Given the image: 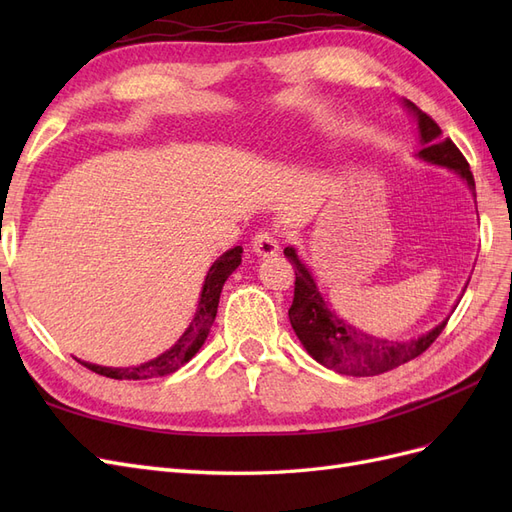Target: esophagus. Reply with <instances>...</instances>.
Instances as JSON below:
<instances>
[{"label": "esophagus", "instance_id": "34e87169", "mask_svg": "<svg viewBox=\"0 0 512 512\" xmlns=\"http://www.w3.org/2000/svg\"><path fill=\"white\" fill-rule=\"evenodd\" d=\"M252 250L260 258H269L280 252V241H277L271 232H258L252 239Z\"/></svg>", "mask_w": 512, "mask_h": 512}]
</instances>
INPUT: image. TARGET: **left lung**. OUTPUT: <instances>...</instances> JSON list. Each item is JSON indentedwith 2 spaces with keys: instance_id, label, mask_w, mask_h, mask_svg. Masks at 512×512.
I'll use <instances>...</instances> for the list:
<instances>
[{
  "instance_id": "8db88e82",
  "label": "left lung",
  "mask_w": 512,
  "mask_h": 512,
  "mask_svg": "<svg viewBox=\"0 0 512 512\" xmlns=\"http://www.w3.org/2000/svg\"><path fill=\"white\" fill-rule=\"evenodd\" d=\"M404 106L414 115L418 126V141H421V151L416 153L418 160H423L433 166H442L453 170L466 181L468 190L476 198V185L468 160L451 138H444L442 130L421 108L404 100ZM286 258L294 265V299L288 309V318L299 342L320 365L329 367L337 374L346 376H378L384 371H391L399 365H404L418 354H423L433 342H436L446 322L451 316H446L440 324L421 337H412L401 342V339L376 337L363 333L344 318H339L331 312L329 303L324 301L322 292L314 280L312 271L305 267V262L299 258L294 247H286ZM468 288V286H466ZM457 307V305H455ZM453 307V309H455Z\"/></svg>"
}]
</instances>
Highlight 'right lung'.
Instances as JSON below:
<instances>
[{"label":"right lung","instance_id":"1","mask_svg":"<svg viewBox=\"0 0 512 512\" xmlns=\"http://www.w3.org/2000/svg\"><path fill=\"white\" fill-rule=\"evenodd\" d=\"M241 254H243L241 245H237L213 262L205 275V284H203V290H200L196 314L188 324V329L183 331V335L166 352L156 356V359L136 367H102L81 359L76 361L85 365L87 369L96 371L100 376L115 378V380H147V378L173 374V371L183 367L200 348H203L205 339L211 331V324L215 320V314H218V303H220L224 282L232 275V271L241 265Z\"/></svg>","mask_w":512,"mask_h":512}]
</instances>
